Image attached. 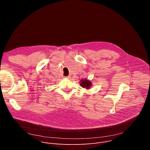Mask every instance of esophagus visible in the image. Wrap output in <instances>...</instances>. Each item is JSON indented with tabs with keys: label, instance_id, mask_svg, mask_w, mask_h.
I'll list each match as a JSON object with an SVG mask.
<instances>
[{
	"label": "esophagus",
	"instance_id": "esophagus-1",
	"mask_svg": "<svg viewBox=\"0 0 150 150\" xmlns=\"http://www.w3.org/2000/svg\"><path fill=\"white\" fill-rule=\"evenodd\" d=\"M67 79H70V77H66Z\"/></svg>",
	"mask_w": 150,
	"mask_h": 150
}]
</instances>
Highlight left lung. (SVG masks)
<instances>
[{
  "mask_svg": "<svg viewBox=\"0 0 150 150\" xmlns=\"http://www.w3.org/2000/svg\"><path fill=\"white\" fill-rule=\"evenodd\" d=\"M81 87L85 89H90L91 87V82L87 80V79H84V80H82L81 81Z\"/></svg>",
  "mask_w": 150,
  "mask_h": 150,
  "instance_id": "8db88e82",
  "label": "left lung"
}]
</instances>
